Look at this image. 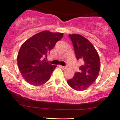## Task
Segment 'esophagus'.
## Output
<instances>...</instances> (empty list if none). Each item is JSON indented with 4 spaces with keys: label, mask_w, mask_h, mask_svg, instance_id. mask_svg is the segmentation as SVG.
<instances>
[{
    "label": "esophagus",
    "mask_w": 120,
    "mask_h": 120,
    "mask_svg": "<svg viewBox=\"0 0 120 120\" xmlns=\"http://www.w3.org/2000/svg\"><path fill=\"white\" fill-rule=\"evenodd\" d=\"M59 67H60V68H61L62 69H63V70H64V69L66 68V67H64V66H62V65H59Z\"/></svg>",
    "instance_id": "34e87169"
}]
</instances>
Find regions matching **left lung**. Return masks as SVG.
<instances>
[{
  "instance_id": "1",
  "label": "left lung",
  "mask_w": 120,
  "mask_h": 120,
  "mask_svg": "<svg viewBox=\"0 0 120 120\" xmlns=\"http://www.w3.org/2000/svg\"><path fill=\"white\" fill-rule=\"evenodd\" d=\"M77 59L82 61L80 71L76 72L72 79L67 80L74 90L83 91L91 85L99 74L100 60L95 48L90 41L79 34H70Z\"/></svg>"
}]
</instances>
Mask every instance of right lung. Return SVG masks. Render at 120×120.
I'll use <instances>...</instances> for the list:
<instances>
[{"label":"right lung","mask_w":120,"mask_h":120,"mask_svg":"<svg viewBox=\"0 0 120 120\" xmlns=\"http://www.w3.org/2000/svg\"><path fill=\"white\" fill-rule=\"evenodd\" d=\"M63 36V33H61L42 31L22 44L18 54V66L27 83L37 86L49 79L57 66L46 62L45 59Z\"/></svg>","instance_id":"1"}]
</instances>
